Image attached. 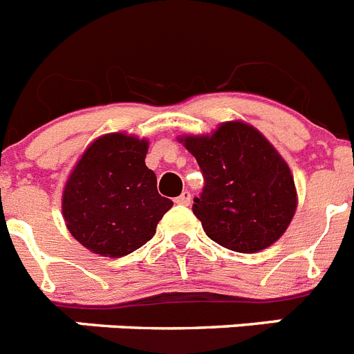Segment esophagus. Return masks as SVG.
<instances>
[{
	"label": "esophagus",
	"mask_w": 354,
	"mask_h": 354,
	"mask_svg": "<svg viewBox=\"0 0 354 354\" xmlns=\"http://www.w3.org/2000/svg\"><path fill=\"white\" fill-rule=\"evenodd\" d=\"M175 202H177V204H180V206H189V204H192V193L186 189V192H183L179 197L175 198Z\"/></svg>",
	"instance_id": "obj_1"
}]
</instances>
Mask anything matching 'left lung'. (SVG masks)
I'll return each mask as SVG.
<instances>
[{"label": "left lung", "instance_id": "8db88e82", "mask_svg": "<svg viewBox=\"0 0 354 354\" xmlns=\"http://www.w3.org/2000/svg\"><path fill=\"white\" fill-rule=\"evenodd\" d=\"M183 141L204 177L193 213L207 236L234 252H258L279 240L295 213L297 193L276 148L241 122Z\"/></svg>", "mask_w": 354, "mask_h": 354}]
</instances>
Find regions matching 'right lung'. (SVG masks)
Returning a JSON list of instances; mask_svg holds the SVG:
<instances>
[{
    "label": "right lung",
    "instance_id": "1",
    "mask_svg": "<svg viewBox=\"0 0 354 354\" xmlns=\"http://www.w3.org/2000/svg\"><path fill=\"white\" fill-rule=\"evenodd\" d=\"M148 143L107 134L91 145L66 183L62 214L69 232L95 254L122 258L156 234L174 206L145 165Z\"/></svg>",
    "mask_w": 354,
    "mask_h": 354
}]
</instances>
